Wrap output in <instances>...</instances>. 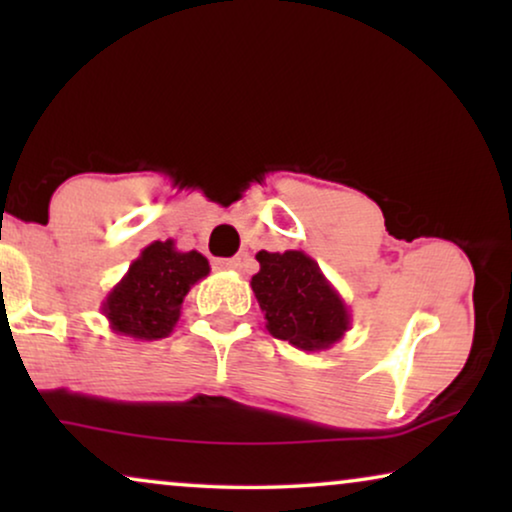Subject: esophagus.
<instances>
[{
    "instance_id": "1",
    "label": "esophagus",
    "mask_w": 512,
    "mask_h": 512,
    "mask_svg": "<svg viewBox=\"0 0 512 512\" xmlns=\"http://www.w3.org/2000/svg\"><path fill=\"white\" fill-rule=\"evenodd\" d=\"M214 268L216 270H240L242 261L240 258H216Z\"/></svg>"
}]
</instances>
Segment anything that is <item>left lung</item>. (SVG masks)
<instances>
[{"instance_id":"left-lung-1","label":"left lung","mask_w":512,"mask_h":512,"mask_svg":"<svg viewBox=\"0 0 512 512\" xmlns=\"http://www.w3.org/2000/svg\"><path fill=\"white\" fill-rule=\"evenodd\" d=\"M256 261L261 270L251 277V289L270 335L303 352H321L342 340L352 314L312 256L296 249L258 251Z\"/></svg>"}]
</instances>
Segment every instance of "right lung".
<instances>
[{"mask_svg":"<svg viewBox=\"0 0 512 512\" xmlns=\"http://www.w3.org/2000/svg\"><path fill=\"white\" fill-rule=\"evenodd\" d=\"M209 275L200 251H179L174 240L151 242L107 293L102 314L111 331L135 340L167 338L177 326L181 303L193 284Z\"/></svg>","mask_w":512,"mask_h":512,"instance_id":"obj_1","label":"right lung"}]
</instances>
